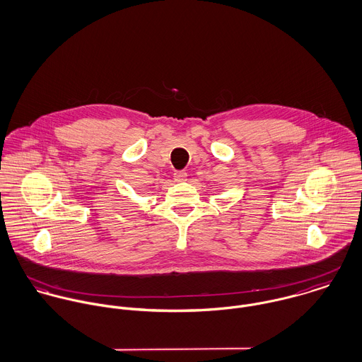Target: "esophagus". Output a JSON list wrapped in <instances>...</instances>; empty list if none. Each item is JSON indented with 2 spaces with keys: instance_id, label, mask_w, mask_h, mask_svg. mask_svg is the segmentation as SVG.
<instances>
[{
  "instance_id": "1",
  "label": "esophagus",
  "mask_w": 362,
  "mask_h": 362,
  "mask_svg": "<svg viewBox=\"0 0 362 362\" xmlns=\"http://www.w3.org/2000/svg\"><path fill=\"white\" fill-rule=\"evenodd\" d=\"M187 178V173L185 171H175L174 173V180L175 181H184Z\"/></svg>"
}]
</instances>
